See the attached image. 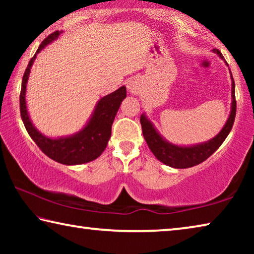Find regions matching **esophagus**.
Segmentation results:
<instances>
[{
	"mask_svg": "<svg viewBox=\"0 0 254 254\" xmlns=\"http://www.w3.org/2000/svg\"><path fill=\"white\" fill-rule=\"evenodd\" d=\"M127 87L131 94H139L141 91V83L137 78H131L127 80Z\"/></svg>",
	"mask_w": 254,
	"mask_h": 254,
	"instance_id": "1",
	"label": "esophagus"
}]
</instances>
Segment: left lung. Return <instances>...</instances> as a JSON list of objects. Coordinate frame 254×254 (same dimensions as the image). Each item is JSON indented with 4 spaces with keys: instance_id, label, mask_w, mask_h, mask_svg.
Segmentation results:
<instances>
[{
    "instance_id": "8db88e82",
    "label": "left lung",
    "mask_w": 254,
    "mask_h": 254,
    "mask_svg": "<svg viewBox=\"0 0 254 254\" xmlns=\"http://www.w3.org/2000/svg\"><path fill=\"white\" fill-rule=\"evenodd\" d=\"M216 53L221 58H224L220 53V50L215 49ZM232 75V74H231ZM236 114V100H235V84L234 79L232 77V110L230 118L225 123L224 127L218 134L213 137L212 140L207 142L192 145V147H178V145L171 144L167 142L159 135V133L153 127L151 122L144 117V114L141 115L140 123L142 127V133L145 141L149 145L150 150L156 156L158 160L165 163L167 166L173 167V168L184 169L190 168L196 165H199L200 162L205 161L208 157L216 151L221 147V144L224 142L226 136L233 127L234 120Z\"/></svg>"
}]
</instances>
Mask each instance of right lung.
<instances>
[{"instance_id": "1", "label": "right lung", "mask_w": 254, "mask_h": 254, "mask_svg": "<svg viewBox=\"0 0 254 254\" xmlns=\"http://www.w3.org/2000/svg\"><path fill=\"white\" fill-rule=\"evenodd\" d=\"M62 31H55L41 42L36 55L30 59L27 69L22 77L20 93V113L29 135L38 147L50 159L63 165H81V163L95 160L104 151L111 137L112 124L117 115L122 101L127 97V88L122 86L118 91L109 94L98 102L93 117L83 130L75 135L50 139L42 135L30 121L27 105H25V88L30 74V68L33 65L37 54L59 36Z\"/></svg>"}]
</instances>
